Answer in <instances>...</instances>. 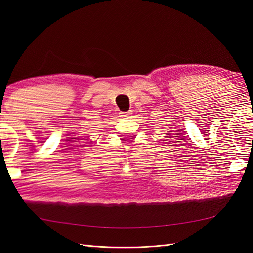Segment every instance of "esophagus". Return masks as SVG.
Wrapping results in <instances>:
<instances>
[{
    "label": "esophagus",
    "instance_id": "1",
    "mask_svg": "<svg viewBox=\"0 0 253 253\" xmlns=\"http://www.w3.org/2000/svg\"><path fill=\"white\" fill-rule=\"evenodd\" d=\"M129 114H131V112H121V113H120V116L125 118V117H127Z\"/></svg>",
    "mask_w": 253,
    "mask_h": 253
}]
</instances>
